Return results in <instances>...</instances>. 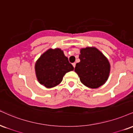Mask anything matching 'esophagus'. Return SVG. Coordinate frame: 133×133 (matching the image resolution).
Returning a JSON list of instances; mask_svg holds the SVG:
<instances>
[{"mask_svg": "<svg viewBox=\"0 0 133 133\" xmlns=\"http://www.w3.org/2000/svg\"><path fill=\"white\" fill-rule=\"evenodd\" d=\"M72 65H73L74 68H75V67H76V63H75V62H74V63H72Z\"/></svg>", "mask_w": 133, "mask_h": 133, "instance_id": "esophagus-1", "label": "esophagus"}]
</instances>
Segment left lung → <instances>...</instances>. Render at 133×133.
<instances>
[{
	"label": "left lung",
	"instance_id": "obj_1",
	"mask_svg": "<svg viewBox=\"0 0 133 133\" xmlns=\"http://www.w3.org/2000/svg\"><path fill=\"white\" fill-rule=\"evenodd\" d=\"M81 61L76 64L75 72L86 87L97 89L106 82L110 72L108 60L95 47L81 49Z\"/></svg>",
	"mask_w": 133,
	"mask_h": 133
}]
</instances>
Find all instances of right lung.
<instances>
[{
	"instance_id": "add662e5",
	"label": "right lung",
	"mask_w": 133,
	"mask_h": 133,
	"mask_svg": "<svg viewBox=\"0 0 133 133\" xmlns=\"http://www.w3.org/2000/svg\"><path fill=\"white\" fill-rule=\"evenodd\" d=\"M35 68L38 82L46 88L59 85L65 74L74 70L72 65L59 48L49 49L44 52L36 62Z\"/></svg>"
}]
</instances>
